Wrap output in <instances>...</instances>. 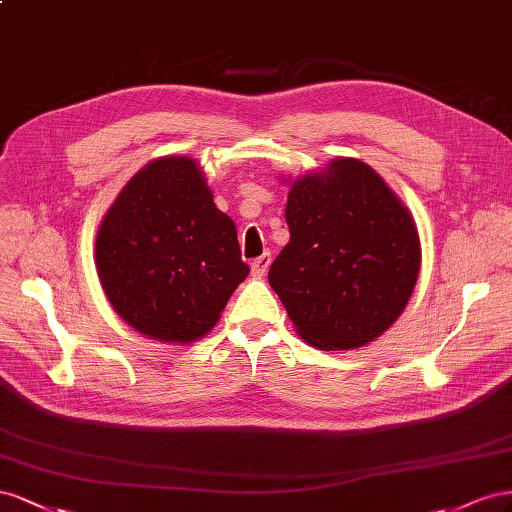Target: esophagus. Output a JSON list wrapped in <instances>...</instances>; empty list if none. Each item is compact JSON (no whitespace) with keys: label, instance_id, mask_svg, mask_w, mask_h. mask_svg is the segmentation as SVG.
<instances>
[{"label":"esophagus","instance_id":"34e87169","mask_svg":"<svg viewBox=\"0 0 512 512\" xmlns=\"http://www.w3.org/2000/svg\"><path fill=\"white\" fill-rule=\"evenodd\" d=\"M270 261H272V255H270V253H264V255H259L257 259H253V264H251L253 276H257V279H261V276H264V274L268 272Z\"/></svg>","mask_w":512,"mask_h":512}]
</instances>
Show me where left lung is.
<instances>
[{"label": "left lung", "mask_w": 512, "mask_h": 512, "mask_svg": "<svg viewBox=\"0 0 512 512\" xmlns=\"http://www.w3.org/2000/svg\"><path fill=\"white\" fill-rule=\"evenodd\" d=\"M291 238L268 281L300 337L326 352L375 341L403 313L420 272L416 223L367 163L337 158L289 188Z\"/></svg>", "instance_id": "obj_1"}]
</instances>
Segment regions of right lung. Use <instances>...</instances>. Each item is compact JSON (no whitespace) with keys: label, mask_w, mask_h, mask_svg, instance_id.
<instances>
[{"label":"right lung","mask_w":512,"mask_h":512,"mask_svg":"<svg viewBox=\"0 0 512 512\" xmlns=\"http://www.w3.org/2000/svg\"><path fill=\"white\" fill-rule=\"evenodd\" d=\"M96 270L130 328L182 345L206 337L248 274L236 225L188 156H160L128 180L100 223Z\"/></svg>","instance_id":"add662e5"}]
</instances>
